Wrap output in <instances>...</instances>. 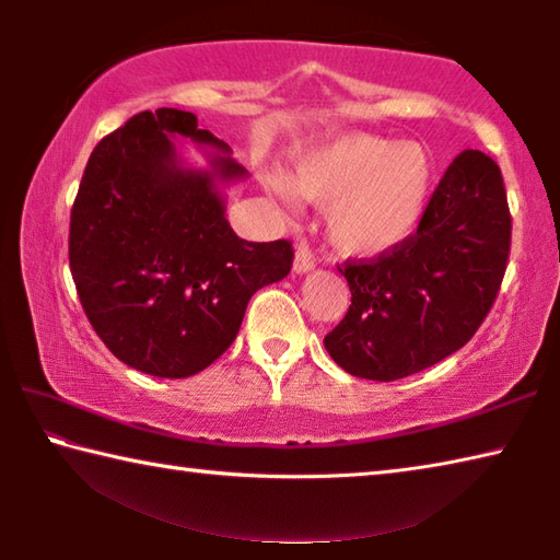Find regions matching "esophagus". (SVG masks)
<instances>
[{
  "mask_svg": "<svg viewBox=\"0 0 560 560\" xmlns=\"http://www.w3.org/2000/svg\"><path fill=\"white\" fill-rule=\"evenodd\" d=\"M316 267L314 254H311L308 246H296V254H293V271L296 273H306Z\"/></svg>",
  "mask_w": 560,
  "mask_h": 560,
  "instance_id": "obj_1",
  "label": "esophagus"
}]
</instances>
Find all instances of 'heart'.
Masks as SVG:
<instances>
[{
    "mask_svg": "<svg viewBox=\"0 0 560 560\" xmlns=\"http://www.w3.org/2000/svg\"><path fill=\"white\" fill-rule=\"evenodd\" d=\"M432 158L417 143L340 132L301 150L289 189L326 205V234L346 257H381L410 240L432 195ZM273 189L287 195L283 183Z\"/></svg>",
    "mask_w": 560,
    "mask_h": 560,
    "instance_id": "obj_1",
    "label": "heart"
}]
</instances>
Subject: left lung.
<instances>
[{
	"mask_svg": "<svg viewBox=\"0 0 560 560\" xmlns=\"http://www.w3.org/2000/svg\"><path fill=\"white\" fill-rule=\"evenodd\" d=\"M511 214L499 165L479 150L452 160L417 232L371 261H346V318L324 338L365 381H400L477 334L504 279Z\"/></svg>",
	"mask_w": 560,
	"mask_h": 560,
	"instance_id": "8db88e82",
	"label": "left lung"
}]
</instances>
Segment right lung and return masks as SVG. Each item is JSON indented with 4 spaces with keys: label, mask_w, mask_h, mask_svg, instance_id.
Here are the masks:
<instances>
[{
    "label": "right lung",
    "mask_w": 560,
    "mask_h": 560,
    "mask_svg": "<svg viewBox=\"0 0 560 560\" xmlns=\"http://www.w3.org/2000/svg\"><path fill=\"white\" fill-rule=\"evenodd\" d=\"M173 137L212 147L189 168ZM195 113L143 110L93 148L71 210L69 261L81 306L122 363L189 377L240 334L246 303L291 271V242H246L224 217L222 185L246 177Z\"/></svg>",
    "instance_id": "add662e5"
}]
</instances>
